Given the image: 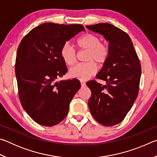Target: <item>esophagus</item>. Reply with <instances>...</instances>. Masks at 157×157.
<instances>
[{
    "label": "esophagus",
    "instance_id": "esophagus-1",
    "mask_svg": "<svg viewBox=\"0 0 157 157\" xmlns=\"http://www.w3.org/2000/svg\"><path fill=\"white\" fill-rule=\"evenodd\" d=\"M80 83H81V86H82V87H84V86H86V83H85V82H84V81H81V82H80Z\"/></svg>",
    "mask_w": 157,
    "mask_h": 157
}]
</instances>
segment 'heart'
I'll return each instance as SVG.
<instances>
[{
	"label": "heart",
	"instance_id": "obj_1",
	"mask_svg": "<svg viewBox=\"0 0 157 157\" xmlns=\"http://www.w3.org/2000/svg\"><path fill=\"white\" fill-rule=\"evenodd\" d=\"M77 45L80 49L88 50L87 63H78L69 71V75L71 78L80 80H85L96 73L97 66L95 63L101 65L106 62L109 55L108 48L101 44L99 37L92 34H86L77 41ZM60 55L65 63L72 66L76 62V52L70 44L63 45L60 50Z\"/></svg>",
	"mask_w": 157,
	"mask_h": 157
}]
</instances>
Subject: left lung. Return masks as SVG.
Instances as JSON below:
<instances>
[{
    "mask_svg": "<svg viewBox=\"0 0 157 157\" xmlns=\"http://www.w3.org/2000/svg\"><path fill=\"white\" fill-rule=\"evenodd\" d=\"M87 29L101 34L109 42V55L98 79L102 85L90 81L91 91L89 107L91 115L105 126H113L123 120L131 109L139 94L141 66L128 34L109 23L86 25Z\"/></svg>",
    "mask_w": 157,
    "mask_h": 157,
    "instance_id": "obj_1",
    "label": "left lung"
}]
</instances>
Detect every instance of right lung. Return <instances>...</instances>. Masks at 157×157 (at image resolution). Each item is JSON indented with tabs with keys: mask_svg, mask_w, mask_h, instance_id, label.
I'll use <instances>...</instances> for the list:
<instances>
[{
	"mask_svg": "<svg viewBox=\"0 0 157 157\" xmlns=\"http://www.w3.org/2000/svg\"><path fill=\"white\" fill-rule=\"evenodd\" d=\"M84 30L79 24L43 23L26 34L18 46L15 73L19 99L26 113L39 124L55 125L67 116L81 84L77 79L55 82L67 72L60 50Z\"/></svg>",
	"mask_w": 157,
	"mask_h": 157,
	"instance_id": "add662e5",
	"label": "right lung"
}]
</instances>
